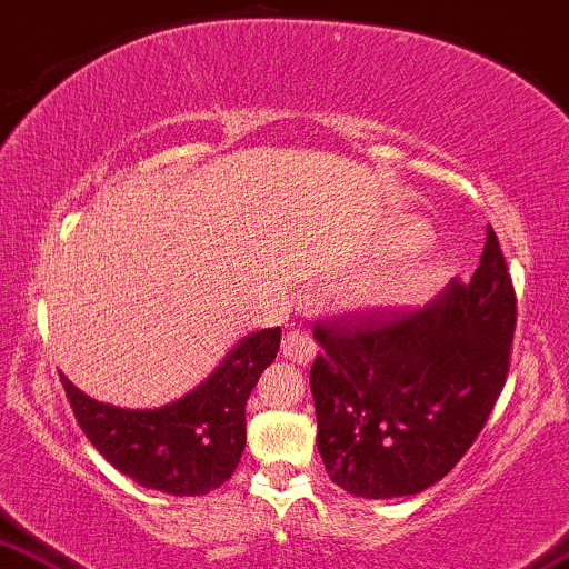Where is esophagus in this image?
<instances>
[{"mask_svg": "<svg viewBox=\"0 0 569 569\" xmlns=\"http://www.w3.org/2000/svg\"><path fill=\"white\" fill-rule=\"evenodd\" d=\"M280 349H283V357L291 359V362L307 365V362H312V359H315L318 343H315V338L309 336L305 328H291L289 333L283 336V343H280Z\"/></svg>", "mask_w": 569, "mask_h": 569, "instance_id": "34e87169", "label": "esophagus"}]
</instances>
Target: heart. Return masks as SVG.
Wrapping results in <instances>:
<instances>
[{"label": "heart", "instance_id": "obj_1", "mask_svg": "<svg viewBox=\"0 0 569 569\" xmlns=\"http://www.w3.org/2000/svg\"><path fill=\"white\" fill-rule=\"evenodd\" d=\"M401 241H405L407 247H417V243L422 241V233L407 231L401 236ZM422 286H426V272L415 268V264H401V268L359 286V301L370 309L401 307L407 305V301H412L417 293L422 291Z\"/></svg>", "mask_w": 569, "mask_h": 569}]
</instances>
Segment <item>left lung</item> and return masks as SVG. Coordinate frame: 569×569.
Returning <instances> with one entry per match:
<instances>
[{"instance_id": "8db88e82", "label": "left lung", "mask_w": 569, "mask_h": 569, "mask_svg": "<svg viewBox=\"0 0 569 569\" xmlns=\"http://www.w3.org/2000/svg\"><path fill=\"white\" fill-rule=\"evenodd\" d=\"M517 299L488 226L470 283L422 309L318 322L309 370L330 480L362 499L412 496L470 449L505 388Z\"/></svg>"}]
</instances>
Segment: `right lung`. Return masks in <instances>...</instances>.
<instances>
[{"mask_svg": "<svg viewBox=\"0 0 569 569\" xmlns=\"http://www.w3.org/2000/svg\"><path fill=\"white\" fill-rule=\"evenodd\" d=\"M280 328L243 336L186 397L123 409L86 397L60 372L78 426L114 470L170 496H204L233 476L247 446V399L276 359Z\"/></svg>", "mask_w": 569, "mask_h": 569, "instance_id": "right-lung-1", "label": "right lung"}]
</instances>
